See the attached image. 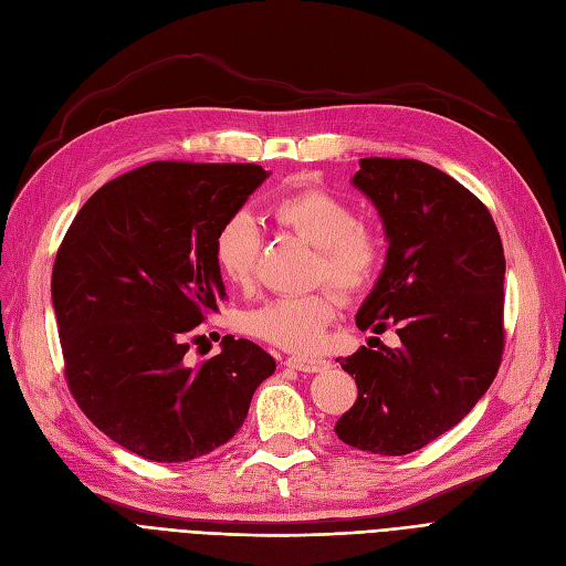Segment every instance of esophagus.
<instances>
[{"instance_id":"1","label":"esophagus","mask_w":566,"mask_h":566,"mask_svg":"<svg viewBox=\"0 0 566 566\" xmlns=\"http://www.w3.org/2000/svg\"><path fill=\"white\" fill-rule=\"evenodd\" d=\"M286 367L296 369V371H305V374H317L329 367V361L322 357H303V355H291L286 357Z\"/></svg>"}]
</instances>
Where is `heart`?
I'll return each instance as SVG.
<instances>
[{
  "mask_svg": "<svg viewBox=\"0 0 566 566\" xmlns=\"http://www.w3.org/2000/svg\"><path fill=\"white\" fill-rule=\"evenodd\" d=\"M268 213L280 228L294 230L317 249L315 277L329 282L340 296H357L376 280L382 242L371 226L357 221L350 202L319 188H303L272 199ZM259 251L261 230L249 213H232L218 228L213 256L228 282H251ZM336 307L332 291L280 296L242 313L240 329L286 350L313 353L319 348L326 326L334 322Z\"/></svg>",
  "mask_w": 566,
  "mask_h": 566,
  "instance_id": "obj_1",
  "label": "heart"
}]
</instances>
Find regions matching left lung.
Returning a JSON list of instances; mask_svg holds the SVG:
<instances>
[{"mask_svg": "<svg viewBox=\"0 0 566 566\" xmlns=\"http://www.w3.org/2000/svg\"><path fill=\"white\" fill-rule=\"evenodd\" d=\"M353 186L388 237L386 265L355 322L374 334L392 324L402 343L338 359L355 376L357 402L334 430L355 449L405 455L463 421L496 378L503 244L480 199L426 161L364 157Z\"/></svg>", "mask_w": 566, "mask_h": 566, "instance_id": "1", "label": "left lung"}]
</instances>
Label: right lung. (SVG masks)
Returning <instances> with one entry per match:
<instances>
[{
	"label": "right lung",
	"mask_w": 566,
	"mask_h": 566,
	"mask_svg": "<svg viewBox=\"0 0 566 566\" xmlns=\"http://www.w3.org/2000/svg\"><path fill=\"white\" fill-rule=\"evenodd\" d=\"M270 174L259 164L150 161L88 197L51 275L67 388L111 440L192 461L242 428L275 374L261 345L223 336L188 364L190 334L226 298L216 232Z\"/></svg>",
	"instance_id": "1"
}]
</instances>
